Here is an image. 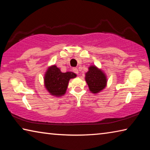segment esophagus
Instances as JSON below:
<instances>
[{"mask_svg":"<svg viewBox=\"0 0 150 150\" xmlns=\"http://www.w3.org/2000/svg\"><path fill=\"white\" fill-rule=\"evenodd\" d=\"M73 72L76 73V74H78V73H79V71H78L77 68H75V67L73 68Z\"/></svg>","mask_w":150,"mask_h":150,"instance_id":"34e87169","label":"esophagus"}]
</instances>
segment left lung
Returning a JSON list of instances; mask_svg holds the SVG:
<instances>
[{
    "label": "left lung",
    "mask_w": 150,
    "mask_h": 150,
    "mask_svg": "<svg viewBox=\"0 0 150 150\" xmlns=\"http://www.w3.org/2000/svg\"><path fill=\"white\" fill-rule=\"evenodd\" d=\"M85 81L91 92L94 94L104 89L107 82L105 73L95 65L88 67V71L85 74Z\"/></svg>",
    "instance_id": "obj_1"
}]
</instances>
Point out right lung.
<instances>
[{"mask_svg": "<svg viewBox=\"0 0 150 150\" xmlns=\"http://www.w3.org/2000/svg\"><path fill=\"white\" fill-rule=\"evenodd\" d=\"M76 76L73 72L62 73L57 66H51L45 74V87L50 95L62 96L66 92L69 81Z\"/></svg>", "mask_w": 150, "mask_h": 150, "instance_id": "1", "label": "right lung"}]
</instances>
